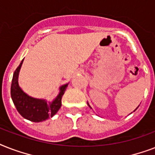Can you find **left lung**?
<instances>
[{
    "label": "left lung",
    "instance_id": "1",
    "mask_svg": "<svg viewBox=\"0 0 155 155\" xmlns=\"http://www.w3.org/2000/svg\"><path fill=\"white\" fill-rule=\"evenodd\" d=\"M88 106H89V107H90V105H89V104H88ZM90 108H91V107H90ZM135 111V110H134Z\"/></svg>",
    "mask_w": 155,
    "mask_h": 155
}]
</instances>
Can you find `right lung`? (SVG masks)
I'll list each match as a JSON object with an SVG mask.
<instances>
[{
    "label": "right lung",
    "mask_w": 155,
    "mask_h": 155,
    "mask_svg": "<svg viewBox=\"0 0 155 155\" xmlns=\"http://www.w3.org/2000/svg\"><path fill=\"white\" fill-rule=\"evenodd\" d=\"M21 62L13 73L11 84V97L17 110L23 117L34 122H40L52 117L58 111L62 105V97L66 91L68 84L61 86L60 92L52 102L47 103V101L36 99L28 96L21 89L18 85V75L23 63Z\"/></svg>",
    "instance_id": "1"
}]
</instances>
